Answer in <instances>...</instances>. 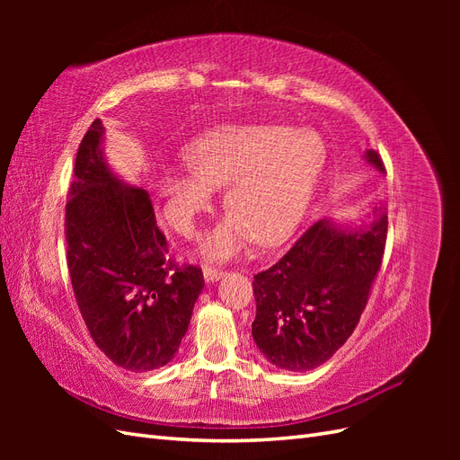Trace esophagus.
<instances>
[{"label": "esophagus", "mask_w": 460, "mask_h": 460, "mask_svg": "<svg viewBox=\"0 0 460 460\" xmlns=\"http://www.w3.org/2000/svg\"><path fill=\"white\" fill-rule=\"evenodd\" d=\"M225 274H226V270L217 269V267H205V269H203V276H205L207 282H217V280H220V278L225 276Z\"/></svg>", "instance_id": "34e87169"}]
</instances>
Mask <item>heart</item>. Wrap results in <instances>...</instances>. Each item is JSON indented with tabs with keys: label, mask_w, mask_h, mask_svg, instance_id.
<instances>
[{
	"label": "heart",
	"mask_w": 460,
	"mask_h": 460,
	"mask_svg": "<svg viewBox=\"0 0 460 460\" xmlns=\"http://www.w3.org/2000/svg\"><path fill=\"white\" fill-rule=\"evenodd\" d=\"M186 169H163L157 196L169 225L182 235L225 188L226 218L203 238V253L228 259L259 242H282L297 226L323 172L326 151L311 130L278 124H228L186 147Z\"/></svg>",
	"instance_id": "obj_1"
}]
</instances>
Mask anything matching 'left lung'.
I'll return each instance as SVG.
<instances>
[{"instance_id":"obj_1","label":"left lung","mask_w":460,"mask_h":460,"mask_svg":"<svg viewBox=\"0 0 460 460\" xmlns=\"http://www.w3.org/2000/svg\"><path fill=\"white\" fill-rule=\"evenodd\" d=\"M367 159L385 172L378 151ZM387 240V208L365 230L347 232L316 220L288 253L253 278V340L272 365L316 368L349 340L380 272Z\"/></svg>"}]
</instances>
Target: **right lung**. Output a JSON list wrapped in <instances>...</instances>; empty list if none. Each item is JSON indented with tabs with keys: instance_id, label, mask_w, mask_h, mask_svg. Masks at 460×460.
Returning <instances> with one entry per match:
<instances>
[{
	"instance_id": "1",
	"label": "right lung",
	"mask_w": 460,
	"mask_h": 460,
	"mask_svg": "<svg viewBox=\"0 0 460 460\" xmlns=\"http://www.w3.org/2000/svg\"><path fill=\"white\" fill-rule=\"evenodd\" d=\"M103 124L82 137L65 207L66 267L95 345L120 368L164 367L188 332L201 289L198 264H178L149 193L122 184L102 155Z\"/></svg>"
}]
</instances>
